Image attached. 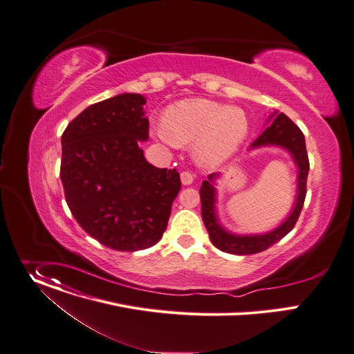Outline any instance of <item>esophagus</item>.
<instances>
[{
    "mask_svg": "<svg viewBox=\"0 0 354 354\" xmlns=\"http://www.w3.org/2000/svg\"><path fill=\"white\" fill-rule=\"evenodd\" d=\"M180 182L182 185L187 186V185H192L194 183V175H192L189 171H185L180 174Z\"/></svg>",
    "mask_w": 354,
    "mask_h": 354,
    "instance_id": "esophagus-1",
    "label": "esophagus"
}]
</instances>
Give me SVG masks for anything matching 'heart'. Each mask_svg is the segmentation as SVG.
<instances>
[{
	"label": "heart",
	"instance_id": "b5f03b06",
	"mask_svg": "<svg viewBox=\"0 0 354 354\" xmlns=\"http://www.w3.org/2000/svg\"><path fill=\"white\" fill-rule=\"evenodd\" d=\"M247 130V115L241 109L206 99H186L165 110L158 136L174 145L195 142L194 153L198 162L213 167L237 149Z\"/></svg>",
	"mask_w": 354,
	"mask_h": 354
}]
</instances>
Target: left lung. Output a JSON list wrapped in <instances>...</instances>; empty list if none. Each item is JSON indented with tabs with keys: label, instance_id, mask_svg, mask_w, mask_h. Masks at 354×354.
Masks as SVG:
<instances>
[{
	"label": "left lung",
	"instance_id": "1",
	"mask_svg": "<svg viewBox=\"0 0 354 354\" xmlns=\"http://www.w3.org/2000/svg\"><path fill=\"white\" fill-rule=\"evenodd\" d=\"M272 122L263 131V134L257 138L250 149L261 147H281L291 153L294 162L298 168V189L294 207L289 216L279 224V226L264 234H234L224 229L218 223L216 213V195L217 190L214 187L218 174H212L207 176V180H203L201 187V202H202V218L209 232L210 241L218 250L236 254V255H248L257 254L267 250L272 244L283 239L289 232L294 229L297 220L304 207L306 196V179L309 172V159L306 153L305 137L299 127L295 125L283 113L274 111L267 122Z\"/></svg>",
	"mask_w": 354,
	"mask_h": 354
}]
</instances>
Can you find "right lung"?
I'll use <instances>...</instances> for the list:
<instances>
[{
	"label": "right lung",
	"mask_w": 354,
	"mask_h": 354,
	"mask_svg": "<svg viewBox=\"0 0 354 354\" xmlns=\"http://www.w3.org/2000/svg\"><path fill=\"white\" fill-rule=\"evenodd\" d=\"M145 97L124 93L83 110L62 136L60 179L80 227L117 251L152 247L162 237L180 190L176 169L156 168L148 140Z\"/></svg>",
	"instance_id": "add662e5"
}]
</instances>
